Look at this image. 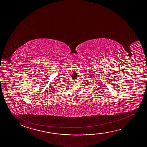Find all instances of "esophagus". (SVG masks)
<instances>
[{
    "instance_id": "34e87169",
    "label": "esophagus",
    "mask_w": 147,
    "mask_h": 147,
    "mask_svg": "<svg viewBox=\"0 0 147 147\" xmlns=\"http://www.w3.org/2000/svg\"><path fill=\"white\" fill-rule=\"evenodd\" d=\"M73 82L74 83H76V82H77V80H73Z\"/></svg>"
}]
</instances>
